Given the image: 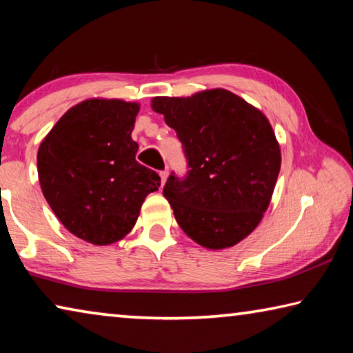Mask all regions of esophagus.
I'll use <instances>...</instances> for the list:
<instances>
[{
  "label": "esophagus",
  "instance_id": "esophagus-1",
  "mask_svg": "<svg viewBox=\"0 0 353 353\" xmlns=\"http://www.w3.org/2000/svg\"><path fill=\"white\" fill-rule=\"evenodd\" d=\"M160 177H162V185H163L166 182V179H168V170L160 171Z\"/></svg>",
  "mask_w": 353,
  "mask_h": 353
}]
</instances>
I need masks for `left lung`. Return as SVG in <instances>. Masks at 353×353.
Wrapping results in <instances>:
<instances>
[{"mask_svg":"<svg viewBox=\"0 0 353 353\" xmlns=\"http://www.w3.org/2000/svg\"><path fill=\"white\" fill-rule=\"evenodd\" d=\"M152 109L176 130L188 165L163 187L177 224L207 249L235 246L260 224L277 182L280 148L268 118L223 88L157 97Z\"/></svg>","mask_w":353,"mask_h":353,"instance_id":"left-lung-1","label":"left lung"}]
</instances>
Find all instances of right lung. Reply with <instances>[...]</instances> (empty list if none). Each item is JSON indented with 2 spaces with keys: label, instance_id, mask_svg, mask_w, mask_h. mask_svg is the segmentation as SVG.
Instances as JSON below:
<instances>
[{
  "label": "right lung",
  "instance_id": "1",
  "mask_svg": "<svg viewBox=\"0 0 353 353\" xmlns=\"http://www.w3.org/2000/svg\"><path fill=\"white\" fill-rule=\"evenodd\" d=\"M137 103L87 99L65 113L41 141V191L65 229L107 246L126 236L146 196L160 187L154 170L135 160Z\"/></svg>",
  "mask_w": 353,
  "mask_h": 353
}]
</instances>
